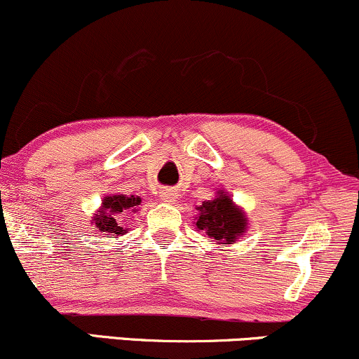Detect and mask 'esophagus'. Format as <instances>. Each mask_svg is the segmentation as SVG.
Instances as JSON below:
<instances>
[{"instance_id": "obj_1", "label": "esophagus", "mask_w": 359, "mask_h": 359, "mask_svg": "<svg viewBox=\"0 0 359 359\" xmlns=\"http://www.w3.org/2000/svg\"><path fill=\"white\" fill-rule=\"evenodd\" d=\"M162 197H163V201H167V202H175L177 192L172 191V189H165V191L162 192Z\"/></svg>"}]
</instances>
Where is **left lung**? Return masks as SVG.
Here are the masks:
<instances>
[{
  "label": "left lung",
  "instance_id": "obj_1",
  "mask_svg": "<svg viewBox=\"0 0 359 359\" xmlns=\"http://www.w3.org/2000/svg\"><path fill=\"white\" fill-rule=\"evenodd\" d=\"M197 210L201 214H198L196 226L215 243L226 241L227 244H232L237 237L243 236L245 217L226 194L221 192V196L214 201L204 202L201 207H197Z\"/></svg>",
  "mask_w": 359,
  "mask_h": 359
}]
</instances>
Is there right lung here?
<instances>
[{
    "mask_svg": "<svg viewBox=\"0 0 359 359\" xmlns=\"http://www.w3.org/2000/svg\"><path fill=\"white\" fill-rule=\"evenodd\" d=\"M140 204L138 197L127 196H110L103 198V205L100 214L95 215V226L100 232H107V236H123V227H120L115 215L123 212L127 209H135Z\"/></svg>",
    "mask_w": 359,
    "mask_h": 359,
    "instance_id": "right-lung-1",
    "label": "right lung"
}]
</instances>
